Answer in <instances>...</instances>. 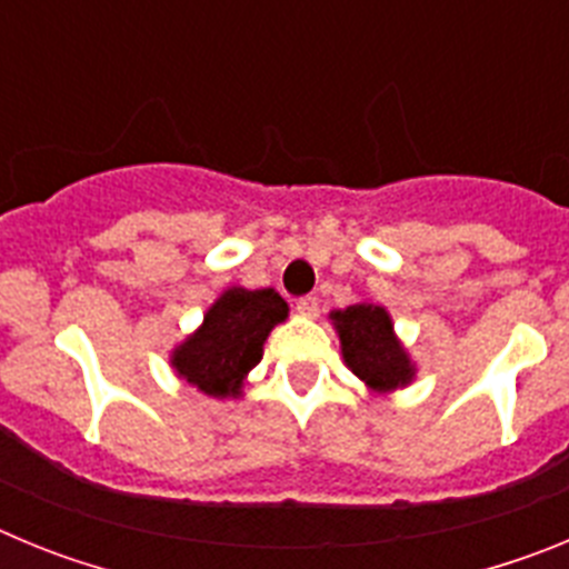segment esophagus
<instances>
[{
    "instance_id": "34e87169",
    "label": "esophagus",
    "mask_w": 569,
    "mask_h": 569,
    "mask_svg": "<svg viewBox=\"0 0 569 569\" xmlns=\"http://www.w3.org/2000/svg\"><path fill=\"white\" fill-rule=\"evenodd\" d=\"M296 310H299L301 316H308V319H316V316H319V299H316V296H301V299L296 301Z\"/></svg>"
}]
</instances>
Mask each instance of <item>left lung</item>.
Segmentation results:
<instances>
[{
	"mask_svg": "<svg viewBox=\"0 0 569 569\" xmlns=\"http://www.w3.org/2000/svg\"><path fill=\"white\" fill-rule=\"evenodd\" d=\"M341 341L345 365L376 393L407 387L416 376V365L401 347L393 319L376 301H359L330 313Z\"/></svg>",
	"mask_w": 569,
	"mask_h": 569,
	"instance_id": "left-lung-1",
	"label": "left lung"
}]
</instances>
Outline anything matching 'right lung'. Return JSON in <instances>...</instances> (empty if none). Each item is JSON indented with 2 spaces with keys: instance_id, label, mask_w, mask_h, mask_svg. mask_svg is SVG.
<instances>
[{
  "instance_id": "1",
  "label": "right lung",
  "mask_w": 569,
  "mask_h": 569,
  "mask_svg": "<svg viewBox=\"0 0 569 569\" xmlns=\"http://www.w3.org/2000/svg\"><path fill=\"white\" fill-rule=\"evenodd\" d=\"M288 319V301L273 288H228L204 313L202 328L170 353V365L196 390L213 399L239 396L261 361L264 341Z\"/></svg>"
}]
</instances>
